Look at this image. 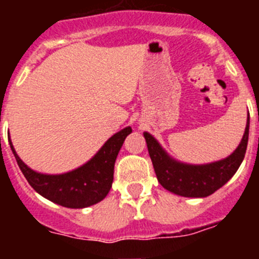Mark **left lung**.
I'll return each mask as SVG.
<instances>
[{"instance_id":"left-lung-1","label":"left lung","mask_w":259,"mask_h":259,"mask_svg":"<svg viewBox=\"0 0 259 259\" xmlns=\"http://www.w3.org/2000/svg\"><path fill=\"white\" fill-rule=\"evenodd\" d=\"M144 137L157 179L164 189L183 197H207L235 175L245 157L249 137V118L245 134L237 149L226 159L201 166L174 161L152 135L145 132Z\"/></svg>"}]
</instances>
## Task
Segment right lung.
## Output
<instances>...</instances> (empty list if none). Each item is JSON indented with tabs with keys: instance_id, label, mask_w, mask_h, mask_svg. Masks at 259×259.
Here are the masks:
<instances>
[{
	"instance_id": "obj_1",
	"label": "right lung",
	"mask_w": 259,
	"mask_h": 259,
	"mask_svg": "<svg viewBox=\"0 0 259 259\" xmlns=\"http://www.w3.org/2000/svg\"><path fill=\"white\" fill-rule=\"evenodd\" d=\"M131 132V127H127L115 134L105 143L91 161L76 170L62 175H45L31 170L18 157L11 141L10 148L20 171L37 193L61 206L83 209L100 202L107 196L113 184L116 155L125 137Z\"/></svg>"
}]
</instances>
